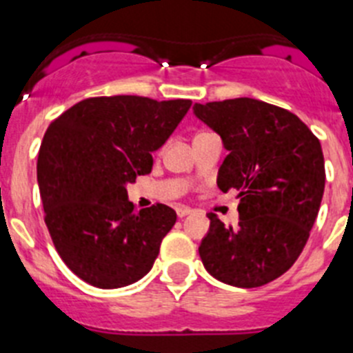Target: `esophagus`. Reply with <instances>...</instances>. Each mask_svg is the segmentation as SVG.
<instances>
[{"label": "esophagus", "instance_id": "34e87169", "mask_svg": "<svg viewBox=\"0 0 353 353\" xmlns=\"http://www.w3.org/2000/svg\"><path fill=\"white\" fill-rule=\"evenodd\" d=\"M177 216H179V219H183V216H188V214H192V210H190V208H185V206H181V208H177Z\"/></svg>", "mask_w": 353, "mask_h": 353}]
</instances>
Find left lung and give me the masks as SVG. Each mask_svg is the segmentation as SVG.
Returning <instances> with one entry per match:
<instances>
[{
  "label": "left lung",
  "instance_id": "8db88e82",
  "mask_svg": "<svg viewBox=\"0 0 353 353\" xmlns=\"http://www.w3.org/2000/svg\"><path fill=\"white\" fill-rule=\"evenodd\" d=\"M194 113L229 151L216 185L240 197L238 228L208 214L202 265L236 288L272 283L299 259L318 216L325 188L320 140L295 113L250 97L195 103Z\"/></svg>",
  "mask_w": 353,
  "mask_h": 353
}]
</instances>
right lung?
I'll list each match as a JSON object with an SVG mask.
<instances>
[{
    "label": "right lung",
    "instance_id": "1",
    "mask_svg": "<svg viewBox=\"0 0 353 353\" xmlns=\"http://www.w3.org/2000/svg\"><path fill=\"white\" fill-rule=\"evenodd\" d=\"M190 99L90 97L49 124L37 181L44 222L69 270L113 290L152 268L177 214L165 204L137 211L128 183L152 170V152L174 133Z\"/></svg>",
    "mask_w": 353,
    "mask_h": 353
}]
</instances>
